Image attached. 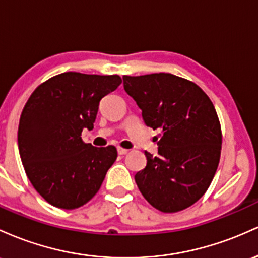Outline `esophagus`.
Here are the masks:
<instances>
[{"label":"esophagus","mask_w":258,"mask_h":258,"mask_svg":"<svg viewBox=\"0 0 258 258\" xmlns=\"http://www.w3.org/2000/svg\"><path fill=\"white\" fill-rule=\"evenodd\" d=\"M128 151H129V150L121 149V147H118V153H119V155H126V153H128Z\"/></svg>","instance_id":"obj_1"}]
</instances>
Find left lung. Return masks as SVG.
<instances>
[{
  "mask_svg": "<svg viewBox=\"0 0 258 258\" xmlns=\"http://www.w3.org/2000/svg\"><path fill=\"white\" fill-rule=\"evenodd\" d=\"M124 90L147 126L162 129L158 156L145 151L135 181L150 205L179 212L202 198L216 174L222 130L210 97L195 83L169 73L123 77Z\"/></svg>",
  "mask_w": 258,
  "mask_h": 258,
  "instance_id": "8db88e82",
  "label": "left lung"
}]
</instances>
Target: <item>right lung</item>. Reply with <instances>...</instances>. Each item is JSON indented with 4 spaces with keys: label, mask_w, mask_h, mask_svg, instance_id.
Listing matches in <instances>:
<instances>
[{
    "label": "right lung",
    "mask_w": 258,
    "mask_h": 258,
    "mask_svg": "<svg viewBox=\"0 0 258 258\" xmlns=\"http://www.w3.org/2000/svg\"><path fill=\"white\" fill-rule=\"evenodd\" d=\"M119 75L67 72L34 90L18 128L20 160L35 190L52 206L74 210L96 195L117 160L112 145L82 140L91 130L100 101L120 85Z\"/></svg>",
    "instance_id": "right-lung-1"
}]
</instances>
